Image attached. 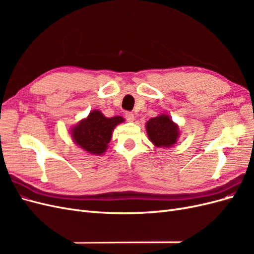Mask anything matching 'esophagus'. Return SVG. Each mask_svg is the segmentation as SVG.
<instances>
[{
    "label": "esophagus",
    "mask_w": 254,
    "mask_h": 254,
    "mask_svg": "<svg viewBox=\"0 0 254 254\" xmlns=\"http://www.w3.org/2000/svg\"><path fill=\"white\" fill-rule=\"evenodd\" d=\"M125 118L128 122H133L134 121V114L132 112H126Z\"/></svg>",
    "instance_id": "34e87169"
}]
</instances>
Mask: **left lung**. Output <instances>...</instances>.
<instances>
[{
  "instance_id": "8db88e82",
  "label": "left lung",
  "mask_w": 254,
  "mask_h": 254,
  "mask_svg": "<svg viewBox=\"0 0 254 254\" xmlns=\"http://www.w3.org/2000/svg\"><path fill=\"white\" fill-rule=\"evenodd\" d=\"M146 131L149 141L156 147H172L180 136L179 126L173 122L170 115L164 113L146 123Z\"/></svg>"
}]
</instances>
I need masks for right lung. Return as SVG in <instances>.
Instances as JSON below:
<instances>
[{
    "mask_svg": "<svg viewBox=\"0 0 254 254\" xmlns=\"http://www.w3.org/2000/svg\"><path fill=\"white\" fill-rule=\"evenodd\" d=\"M124 122L122 117L106 118L99 110H92L86 119L71 128L75 144L91 155L101 156L108 148L114 128Z\"/></svg>",
    "mask_w": 254,
    "mask_h": 254,
    "instance_id": "right-lung-1",
    "label": "right lung"
}]
</instances>
